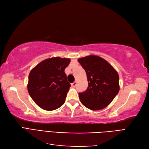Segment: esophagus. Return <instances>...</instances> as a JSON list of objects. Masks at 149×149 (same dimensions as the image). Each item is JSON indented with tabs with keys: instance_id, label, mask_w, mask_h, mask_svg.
Returning <instances> with one entry per match:
<instances>
[{
	"instance_id": "34e87169",
	"label": "esophagus",
	"mask_w": 149,
	"mask_h": 149,
	"mask_svg": "<svg viewBox=\"0 0 149 149\" xmlns=\"http://www.w3.org/2000/svg\"><path fill=\"white\" fill-rule=\"evenodd\" d=\"M76 84H77V82H76V81H74V83H73L71 84V86H73V88H74V87L76 86Z\"/></svg>"
}]
</instances>
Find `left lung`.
<instances>
[{"mask_svg":"<svg viewBox=\"0 0 149 149\" xmlns=\"http://www.w3.org/2000/svg\"><path fill=\"white\" fill-rule=\"evenodd\" d=\"M86 71L88 87L79 93L81 102L93 111L104 109L114 100L119 91L118 72L103 58L89 55L78 60Z\"/></svg>","mask_w":149,"mask_h":149,"instance_id":"left-lung-1","label":"left lung"}]
</instances>
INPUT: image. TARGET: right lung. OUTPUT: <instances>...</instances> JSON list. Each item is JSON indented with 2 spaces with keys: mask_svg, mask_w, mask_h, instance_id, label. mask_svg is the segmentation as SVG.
Returning <instances> with one entry per match:
<instances>
[{
  "mask_svg": "<svg viewBox=\"0 0 149 149\" xmlns=\"http://www.w3.org/2000/svg\"><path fill=\"white\" fill-rule=\"evenodd\" d=\"M70 63V58H48L30 72L28 91L31 99L42 109L53 111L65 103L71 86L65 69Z\"/></svg>",
  "mask_w": 149,
  "mask_h": 149,
  "instance_id": "add662e5",
  "label": "right lung"
}]
</instances>
